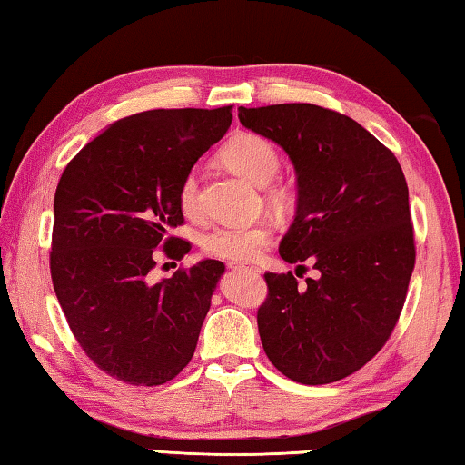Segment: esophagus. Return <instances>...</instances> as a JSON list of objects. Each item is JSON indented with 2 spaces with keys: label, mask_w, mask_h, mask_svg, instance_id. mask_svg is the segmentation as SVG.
<instances>
[{
  "label": "esophagus",
  "mask_w": 465,
  "mask_h": 465,
  "mask_svg": "<svg viewBox=\"0 0 465 465\" xmlns=\"http://www.w3.org/2000/svg\"><path fill=\"white\" fill-rule=\"evenodd\" d=\"M230 269H233V271H248V272H254V274L261 272L258 269H252V266H242V264H233V262H230Z\"/></svg>",
  "instance_id": "34e87169"
}]
</instances>
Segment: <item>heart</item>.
Here are the masks:
<instances>
[{
  "label": "heart",
  "instance_id": "obj_1",
  "mask_svg": "<svg viewBox=\"0 0 465 465\" xmlns=\"http://www.w3.org/2000/svg\"><path fill=\"white\" fill-rule=\"evenodd\" d=\"M219 160L225 168L242 176L256 186H266L277 178L281 170V157L271 141L256 133H240L232 137L219 152ZM266 201L274 209L287 211L293 204V193L285 186H271L266 191ZM178 204L186 217H196L201 211L199 184L196 176L186 174L178 186ZM272 240V227L266 222L248 225H222L204 233L201 242L209 256L227 262H252L261 256L264 246Z\"/></svg>",
  "mask_w": 465,
  "mask_h": 465
}]
</instances>
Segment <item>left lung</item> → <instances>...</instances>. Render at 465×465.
Instances as JSON below:
<instances>
[{
  "mask_svg": "<svg viewBox=\"0 0 465 465\" xmlns=\"http://www.w3.org/2000/svg\"><path fill=\"white\" fill-rule=\"evenodd\" d=\"M243 127L285 149L297 213L279 254L316 279L266 272L258 310L266 357L289 380L322 385L371 361L402 312L414 271L404 172L371 133L316 104L238 108Z\"/></svg>",
  "mask_w": 465,
  "mask_h": 465,
  "instance_id": "left-lung-1",
  "label": "left lung"
}]
</instances>
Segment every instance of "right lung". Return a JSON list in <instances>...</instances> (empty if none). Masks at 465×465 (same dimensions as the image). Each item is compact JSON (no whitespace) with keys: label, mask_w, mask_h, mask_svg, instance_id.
<instances>
[{"label":"right lung","mask_w":465,"mask_h":465,"mask_svg":"<svg viewBox=\"0 0 465 465\" xmlns=\"http://www.w3.org/2000/svg\"><path fill=\"white\" fill-rule=\"evenodd\" d=\"M232 119V106L145 110L110 124L63 170L53 287L75 341L110 377L162 385L191 363L225 264L201 261L153 281L155 248L178 261L191 250L166 238L184 222L178 186Z\"/></svg>","instance_id":"1"}]
</instances>
